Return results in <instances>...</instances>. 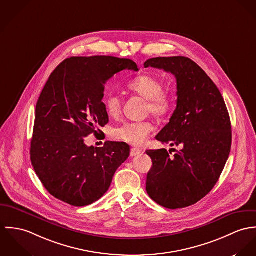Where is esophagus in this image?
<instances>
[{
	"label": "esophagus",
	"mask_w": 256,
	"mask_h": 256,
	"mask_svg": "<svg viewBox=\"0 0 256 256\" xmlns=\"http://www.w3.org/2000/svg\"><path fill=\"white\" fill-rule=\"evenodd\" d=\"M140 154H142V150L140 149H138V148H132L130 149V156L132 157H136V156H138Z\"/></svg>",
	"instance_id": "1"
}]
</instances>
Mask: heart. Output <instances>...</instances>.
<instances>
[{
    "instance_id": "b5f03b06",
    "label": "heart",
    "mask_w": 256,
    "mask_h": 256,
    "mask_svg": "<svg viewBox=\"0 0 256 256\" xmlns=\"http://www.w3.org/2000/svg\"><path fill=\"white\" fill-rule=\"evenodd\" d=\"M128 87L148 101L147 111L154 116L162 118L170 113L174 105L172 95L164 91L163 82L156 76L143 74L130 80ZM107 114L112 118L118 116L122 112V98L116 93H109L104 98ZM154 130V126L149 122H128L114 128V138L140 146L148 136Z\"/></svg>"
}]
</instances>
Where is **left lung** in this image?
Listing matches in <instances>:
<instances>
[{"label": "left lung", "mask_w": 256, "mask_h": 256, "mask_svg": "<svg viewBox=\"0 0 256 256\" xmlns=\"http://www.w3.org/2000/svg\"><path fill=\"white\" fill-rule=\"evenodd\" d=\"M164 70L176 80V108L156 140L180 150H147L152 168L146 192L159 205L178 209L206 196L218 182L232 145V126L218 87L196 62L186 57L149 58L144 68Z\"/></svg>", "instance_id": "obj_1"}]
</instances>
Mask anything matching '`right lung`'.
I'll return each mask as SVG.
<instances>
[{
  "instance_id": "add662e5",
  "label": "right lung",
  "mask_w": 256,
  "mask_h": 256,
  "mask_svg": "<svg viewBox=\"0 0 256 256\" xmlns=\"http://www.w3.org/2000/svg\"><path fill=\"white\" fill-rule=\"evenodd\" d=\"M124 70L138 72L130 58L72 57L51 74L36 105L30 146L32 166L54 198L82 207L101 198L116 169L128 158L126 142L87 146L109 122L102 102L105 84Z\"/></svg>"
}]
</instances>
